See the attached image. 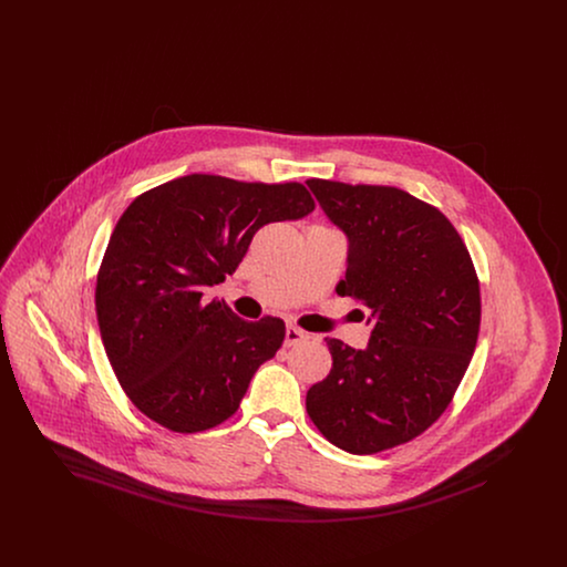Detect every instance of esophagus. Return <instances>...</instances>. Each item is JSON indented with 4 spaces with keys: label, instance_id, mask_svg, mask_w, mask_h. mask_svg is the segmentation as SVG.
Returning a JSON list of instances; mask_svg holds the SVG:
<instances>
[{
    "label": "esophagus",
    "instance_id": "esophagus-1",
    "mask_svg": "<svg viewBox=\"0 0 567 567\" xmlns=\"http://www.w3.org/2000/svg\"><path fill=\"white\" fill-rule=\"evenodd\" d=\"M308 338H310V336H308L303 329L296 327V324H289L287 331H285V344H287V347H297V344L306 342Z\"/></svg>",
    "mask_w": 567,
    "mask_h": 567
}]
</instances>
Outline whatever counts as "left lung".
I'll return each instance as SVG.
<instances>
[{
    "label": "left lung",
    "mask_w": 567,
    "mask_h": 567,
    "mask_svg": "<svg viewBox=\"0 0 567 567\" xmlns=\"http://www.w3.org/2000/svg\"><path fill=\"white\" fill-rule=\"evenodd\" d=\"M306 183L349 236L336 293L374 319L365 351L327 338L333 365L310 386L306 410L333 446L374 455L430 430L453 402L478 340L481 282L457 229L432 204L398 187Z\"/></svg>",
    "instance_id": "8db88e82"
}]
</instances>
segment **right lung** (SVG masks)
<instances>
[{
    "instance_id": "add662e5",
    "label": "right lung",
    "mask_w": 567,
    "mask_h": 567,
    "mask_svg": "<svg viewBox=\"0 0 567 567\" xmlns=\"http://www.w3.org/2000/svg\"><path fill=\"white\" fill-rule=\"evenodd\" d=\"M301 183L189 174L144 190L110 236L95 310L125 395L176 433L213 430L240 408L250 378L282 347L285 321H244L204 289L240 266L268 223L310 215Z\"/></svg>"
}]
</instances>
